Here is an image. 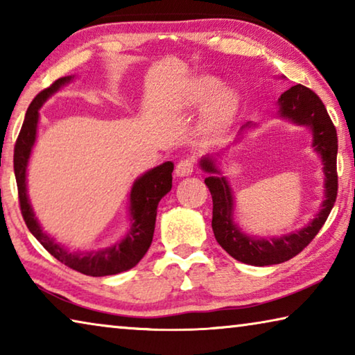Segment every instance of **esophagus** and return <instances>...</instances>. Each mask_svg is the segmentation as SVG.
Segmentation results:
<instances>
[{"mask_svg": "<svg viewBox=\"0 0 355 355\" xmlns=\"http://www.w3.org/2000/svg\"><path fill=\"white\" fill-rule=\"evenodd\" d=\"M192 172H194V161H192V158H186V159L178 161V164L175 167L177 177L191 175Z\"/></svg>", "mask_w": 355, "mask_h": 355, "instance_id": "1", "label": "esophagus"}]
</instances>
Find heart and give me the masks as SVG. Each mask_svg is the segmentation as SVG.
<instances>
[{"instance_id": "b5f03b06", "label": "heart", "mask_w": 355, "mask_h": 355, "mask_svg": "<svg viewBox=\"0 0 355 355\" xmlns=\"http://www.w3.org/2000/svg\"><path fill=\"white\" fill-rule=\"evenodd\" d=\"M186 107H202L197 131L203 139H214L228 128L238 110V94L232 87L219 86L211 75H197L182 91Z\"/></svg>"}]
</instances>
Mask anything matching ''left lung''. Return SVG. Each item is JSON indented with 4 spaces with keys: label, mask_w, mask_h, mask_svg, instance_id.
I'll use <instances>...</instances> for the list:
<instances>
[{
    "label": "left lung",
    "mask_w": 355,
    "mask_h": 355,
    "mask_svg": "<svg viewBox=\"0 0 355 355\" xmlns=\"http://www.w3.org/2000/svg\"><path fill=\"white\" fill-rule=\"evenodd\" d=\"M277 103L280 117L311 130L313 147L322 159V171L326 175L324 178L326 197H324L320 213L315 216V219L309 225L290 233V235L272 239L245 235L241 232V228L233 222V196L230 184H228L225 177L219 175L220 172L209 156H205L200 161L202 169L211 173L205 178V184L213 197L211 227L216 241L235 260L245 264H254V266H269V264L288 261L307 248L311 239L321 230L324 222L327 220V216L330 214V209L334 208L336 199V191H338V175H336L338 139H336L335 125L330 120L321 98L311 89L302 86V84H296L280 95ZM250 127H254V123L249 122L241 130Z\"/></svg>",
    "instance_id": "8db88e82"
}]
</instances>
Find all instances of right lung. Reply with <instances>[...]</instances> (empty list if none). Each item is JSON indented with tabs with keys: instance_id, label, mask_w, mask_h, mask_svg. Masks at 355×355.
<instances>
[{
	"instance_id": "obj_1",
	"label": "right lung",
	"mask_w": 355,
	"mask_h": 355,
	"mask_svg": "<svg viewBox=\"0 0 355 355\" xmlns=\"http://www.w3.org/2000/svg\"><path fill=\"white\" fill-rule=\"evenodd\" d=\"M73 76L59 78L50 87L35 95V98L29 105L25 122L21 125L20 135L17 137L14 148V172L19 188V200L21 216L26 222V227L33 233L35 239L50 252V254L75 271L91 275V277H103L123 271H128L146 255L153 239L156 208L159 200L172 188V171L173 164L166 161L155 169L144 173L135 182L130 192V216L131 228L122 241H117L111 248L95 250V252H70L64 245L58 244L55 239L42 230L37 219H35L31 203L26 192V167L31 150L34 147L35 136H37L39 110L50 98L53 94L58 92L64 84L70 83Z\"/></svg>"
}]
</instances>
